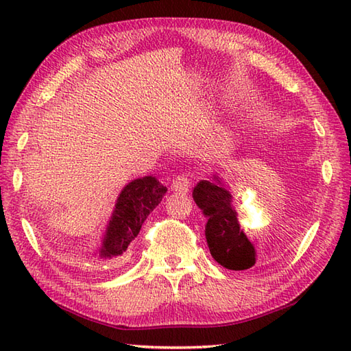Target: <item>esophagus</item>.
Returning <instances> with one entry per match:
<instances>
[{"mask_svg": "<svg viewBox=\"0 0 351 351\" xmlns=\"http://www.w3.org/2000/svg\"><path fill=\"white\" fill-rule=\"evenodd\" d=\"M190 185H191L190 178L187 175H180L175 178L173 182H171V190L178 193H184L185 195V193H189Z\"/></svg>", "mask_w": 351, "mask_h": 351, "instance_id": "obj_1", "label": "esophagus"}]
</instances>
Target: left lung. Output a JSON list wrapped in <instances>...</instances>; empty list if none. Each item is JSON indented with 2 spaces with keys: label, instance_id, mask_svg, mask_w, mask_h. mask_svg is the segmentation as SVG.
I'll use <instances>...</instances> for the list:
<instances>
[{
  "label": "left lung",
  "instance_id": "obj_1",
  "mask_svg": "<svg viewBox=\"0 0 351 351\" xmlns=\"http://www.w3.org/2000/svg\"><path fill=\"white\" fill-rule=\"evenodd\" d=\"M193 199L206 219L205 235L213 258L235 271L255 265V245L240 226L235 200L226 182L217 173L210 181H199Z\"/></svg>",
  "mask_w": 351,
  "mask_h": 351
}]
</instances>
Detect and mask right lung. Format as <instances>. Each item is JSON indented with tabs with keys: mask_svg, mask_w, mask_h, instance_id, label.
<instances>
[{
	"mask_svg": "<svg viewBox=\"0 0 351 351\" xmlns=\"http://www.w3.org/2000/svg\"><path fill=\"white\" fill-rule=\"evenodd\" d=\"M164 187L155 176L132 180L122 189L107 223L101 245L95 250L99 258L111 259L123 255L128 245L136 240L141 225L166 195Z\"/></svg>",
	"mask_w": 351,
	"mask_h": 351,
	"instance_id": "obj_1",
	"label": "right lung"
}]
</instances>
